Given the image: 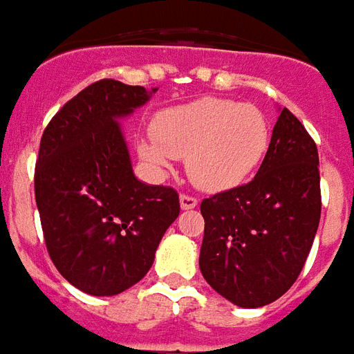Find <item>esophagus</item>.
I'll return each instance as SVG.
<instances>
[{
    "mask_svg": "<svg viewBox=\"0 0 354 354\" xmlns=\"http://www.w3.org/2000/svg\"><path fill=\"white\" fill-rule=\"evenodd\" d=\"M180 207L184 208V210H192V208L197 207V199L192 197V195H185V193H182V195H180Z\"/></svg>",
    "mask_w": 354,
    "mask_h": 354,
    "instance_id": "esophagus-1",
    "label": "esophagus"
}]
</instances>
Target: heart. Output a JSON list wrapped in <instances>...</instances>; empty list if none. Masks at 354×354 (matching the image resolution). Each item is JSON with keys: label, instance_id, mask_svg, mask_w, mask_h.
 Here are the masks:
<instances>
[{"label": "heart", "instance_id": "heart-1", "mask_svg": "<svg viewBox=\"0 0 354 354\" xmlns=\"http://www.w3.org/2000/svg\"><path fill=\"white\" fill-rule=\"evenodd\" d=\"M267 146L269 124L256 106L203 98L161 111L153 134L140 138L138 155L159 176L185 157V172L199 189L225 192L252 176Z\"/></svg>", "mask_w": 354, "mask_h": 354}]
</instances>
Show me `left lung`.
<instances>
[{
    "instance_id": "8db88e82",
    "label": "left lung",
    "mask_w": 354,
    "mask_h": 354,
    "mask_svg": "<svg viewBox=\"0 0 354 354\" xmlns=\"http://www.w3.org/2000/svg\"><path fill=\"white\" fill-rule=\"evenodd\" d=\"M279 111L252 182L201 203V273L245 309L273 304L296 282L320 222L319 151L297 117Z\"/></svg>"
}]
</instances>
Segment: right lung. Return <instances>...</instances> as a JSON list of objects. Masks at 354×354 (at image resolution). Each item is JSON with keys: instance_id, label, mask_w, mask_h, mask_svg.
Here are the masks:
<instances>
[{"instance_id": "add662e5", "label": "right lung", "mask_w": 354, "mask_h": 354, "mask_svg": "<svg viewBox=\"0 0 354 354\" xmlns=\"http://www.w3.org/2000/svg\"><path fill=\"white\" fill-rule=\"evenodd\" d=\"M157 88L102 80L50 119L35 162L45 245L66 281L91 296H117L153 266L180 214L178 193L134 176L121 119Z\"/></svg>"}]
</instances>
